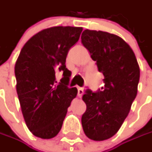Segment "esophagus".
Here are the masks:
<instances>
[{"label":"esophagus","mask_w":152,"mask_h":152,"mask_svg":"<svg viewBox=\"0 0 152 152\" xmlns=\"http://www.w3.org/2000/svg\"><path fill=\"white\" fill-rule=\"evenodd\" d=\"M83 94H84V89L81 87H78V96L81 97L83 96Z\"/></svg>","instance_id":"esophagus-1"}]
</instances>
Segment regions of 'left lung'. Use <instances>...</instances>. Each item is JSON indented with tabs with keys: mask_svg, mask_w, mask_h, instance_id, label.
<instances>
[{
	"mask_svg": "<svg viewBox=\"0 0 152 152\" xmlns=\"http://www.w3.org/2000/svg\"><path fill=\"white\" fill-rule=\"evenodd\" d=\"M81 42L105 83L101 91H87L83 96L86 111L81 122L87 137L102 141L119 130L129 113L137 95L140 67L131 47L116 34L85 29Z\"/></svg>",
	"mask_w": 152,
	"mask_h": 152,
	"instance_id": "left-lung-1",
	"label": "left lung"
}]
</instances>
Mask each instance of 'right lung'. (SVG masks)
<instances>
[{"label": "right lung", "mask_w": 152, "mask_h": 152, "mask_svg": "<svg viewBox=\"0 0 152 152\" xmlns=\"http://www.w3.org/2000/svg\"><path fill=\"white\" fill-rule=\"evenodd\" d=\"M82 30L72 26L45 28L27 41L17 59L16 89L22 113L36 137H55L78 94L77 88L67 86L71 72L65 62L67 51L79 40ZM58 71L64 73V78L56 84Z\"/></svg>", "instance_id": "1"}]
</instances>
